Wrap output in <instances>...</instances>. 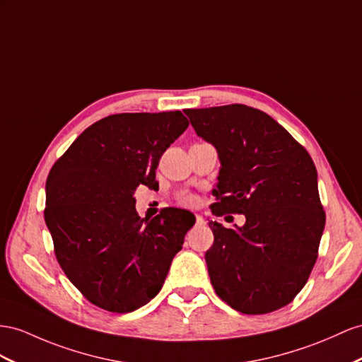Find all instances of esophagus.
I'll use <instances>...</instances> for the list:
<instances>
[{"mask_svg":"<svg viewBox=\"0 0 362 362\" xmlns=\"http://www.w3.org/2000/svg\"><path fill=\"white\" fill-rule=\"evenodd\" d=\"M206 223V221H205V218H203L200 214H196V225H205Z\"/></svg>","mask_w":362,"mask_h":362,"instance_id":"1","label":"esophagus"}]
</instances>
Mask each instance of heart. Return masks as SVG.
<instances>
[{"label": "heart", "mask_w": 362, "mask_h": 362, "mask_svg": "<svg viewBox=\"0 0 362 362\" xmlns=\"http://www.w3.org/2000/svg\"><path fill=\"white\" fill-rule=\"evenodd\" d=\"M183 200H185V202H187V203H192V202H194V199H192L191 196H187V197H185Z\"/></svg>", "instance_id": "b5f03b06"}]
</instances>
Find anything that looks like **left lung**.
Wrapping results in <instances>:
<instances>
[{"instance_id": "obj_1", "label": "left lung", "mask_w": 362, "mask_h": 362, "mask_svg": "<svg viewBox=\"0 0 362 362\" xmlns=\"http://www.w3.org/2000/svg\"><path fill=\"white\" fill-rule=\"evenodd\" d=\"M220 160L212 214H243L228 229L209 220L205 260L216 293L230 308L269 313L289 304L317 262L326 225L309 153L263 111L242 105L185 110Z\"/></svg>"}]
</instances>
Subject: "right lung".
Wrapping results in <instances>:
<instances>
[{"label": "right lung", "instance_id": "add662e5", "mask_svg": "<svg viewBox=\"0 0 362 362\" xmlns=\"http://www.w3.org/2000/svg\"><path fill=\"white\" fill-rule=\"evenodd\" d=\"M180 111L111 115L90 125L45 182L47 225L58 263L86 298L108 312L142 308L160 292L192 212H136L139 185L159 188L160 156L188 128Z\"/></svg>", "mask_w": 362, "mask_h": 362}]
</instances>
